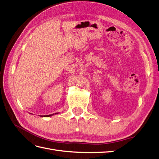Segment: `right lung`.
Instances as JSON below:
<instances>
[{
    "label": "right lung",
    "mask_w": 159,
    "mask_h": 159,
    "mask_svg": "<svg viewBox=\"0 0 159 159\" xmlns=\"http://www.w3.org/2000/svg\"><path fill=\"white\" fill-rule=\"evenodd\" d=\"M55 114H57V113H55ZM54 115V114L48 115H40V117H50V116H52V115Z\"/></svg>",
    "instance_id": "1"
}]
</instances>
